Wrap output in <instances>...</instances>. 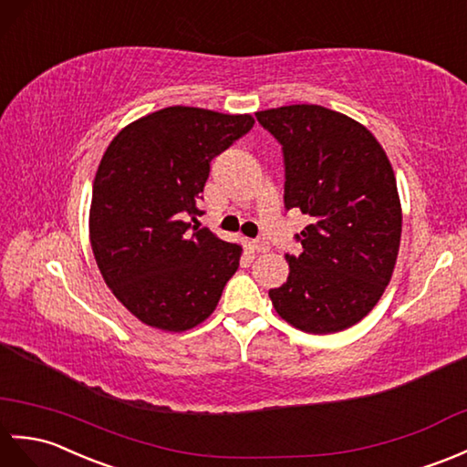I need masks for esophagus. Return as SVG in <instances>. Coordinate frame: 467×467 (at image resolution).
<instances>
[{
	"mask_svg": "<svg viewBox=\"0 0 467 467\" xmlns=\"http://www.w3.org/2000/svg\"><path fill=\"white\" fill-rule=\"evenodd\" d=\"M252 247H254V252H257V254L269 252V244H267L265 240H255V242L252 244Z\"/></svg>",
	"mask_w": 467,
	"mask_h": 467,
	"instance_id": "1",
	"label": "esophagus"
}]
</instances>
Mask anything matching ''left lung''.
I'll return each mask as SVG.
<instances>
[{
    "instance_id": "left-lung-1",
    "label": "left lung",
    "mask_w": 467,
    "mask_h": 467,
    "mask_svg": "<svg viewBox=\"0 0 467 467\" xmlns=\"http://www.w3.org/2000/svg\"><path fill=\"white\" fill-rule=\"evenodd\" d=\"M284 146L287 210L312 217L285 254L287 282L269 289L277 316L306 334H336L364 319L398 262L401 203L374 133L344 113L296 103L255 113Z\"/></svg>"
}]
</instances>
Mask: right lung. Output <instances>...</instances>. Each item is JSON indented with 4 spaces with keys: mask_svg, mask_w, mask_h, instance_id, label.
I'll use <instances>...</instances> for the list:
<instances>
[{
    "mask_svg": "<svg viewBox=\"0 0 467 467\" xmlns=\"http://www.w3.org/2000/svg\"><path fill=\"white\" fill-rule=\"evenodd\" d=\"M254 121L250 113L163 108L128 123L103 153L89 205L91 250L103 282L141 324L173 334L200 326L237 272L242 247L202 230L195 217L212 160Z\"/></svg>",
    "mask_w": 467,
    "mask_h": 467,
    "instance_id": "obj_1",
    "label": "right lung"
}]
</instances>
